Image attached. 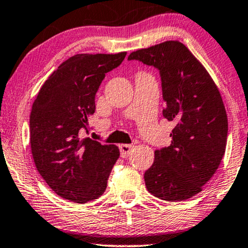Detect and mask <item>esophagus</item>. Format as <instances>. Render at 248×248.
Segmentation results:
<instances>
[{"instance_id": "esophagus-1", "label": "esophagus", "mask_w": 248, "mask_h": 248, "mask_svg": "<svg viewBox=\"0 0 248 248\" xmlns=\"http://www.w3.org/2000/svg\"><path fill=\"white\" fill-rule=\"evenodd\" d=\"M132 149H133V145L132 144H120V151L122 157L126 158L127 155L131 154Z\"/></svg>"}]
</instances>
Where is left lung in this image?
Masks as SVG:
<instances>
[{"label":"left lung","instance_id":"left-lung-1","mask_svg":"<svg viewBox=\"0 0 248 248\" xmlns=\"http://www.w3.org/2000/svg\"><path fill=\"white\" fill-rule=\"evenodd\" d=\"M128 60L159 70L164 117L175 122L171 144L155 151L144 172L147 189L165 201H184L202 191L218 169L226 151L228 120L215 81L178 40L138 49Z\"/></svg>","mask_w":248,"mask_h":248}]
</instances>
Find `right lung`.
<instances>
[{"instance_id":"right-lung-1","label":"right lung","mask_w":248,"mask_h":248,"mask_svg":"<svg viewBox=\"0 0 248 248\" xmlns=\"http://www.w3.org/2000/svg\"><path fill=\"white\" fill-rule=\"evenodd\" d=\"M126 52L77 54L45 81L30 113L33 161L47 185L61 198L86 203L106 191L120 157L114 144L80 138L94 113V97L105 74L123 62Z\"/></svg>"}]
</instances>
